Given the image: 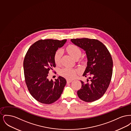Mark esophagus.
Wrapping results in <instances>:
<instances>
[{
    "instance_id": "1",
    "label": "esophagus",
    "mask_w": 131,
    "mask_h": 131,
    "mask_svg": "<svg viewBox=\"0 0 131 131\" xmlns=\"http://www.w3.org/2000/svg\"><path fill=\"white\" fill-rule=\"evenodd\" d=\"M72 81V80H67V83H71V82Z\"/></svg>"
}]
</instances>
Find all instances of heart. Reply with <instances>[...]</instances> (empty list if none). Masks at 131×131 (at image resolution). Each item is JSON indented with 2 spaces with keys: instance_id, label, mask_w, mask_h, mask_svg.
Segmentation results:
<instances>
[{
  "instance_id": "obj_1",
  "label": "heart",
  "mask_w": 131,
  "mask_h": 131,
  "mask_svg": "<svg viewBox=\"0 0 131 131\" xmlns=\"http://www.w3.org/2000/svg\"><path fill=\"white\" fill-rule=\"evenodd\" d=\"M67 50L69 53L75 59H78L82 54L81 49L74 45H69L67 48ZM62 54V50H58L55 52L53 58L54 62L56 65L60 64ZM78 73V71L77 69L69 67H65L61 69L59 72L60 75L68 79H73L75 78Z\"/></svg>"
}]
</instances>
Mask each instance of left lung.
Wrapping results in <instances>:
<instances>
[{"mask_svg":"<svg viewBox=\"0 0 131 131\" xmlns=\"http://www.w3.org/2000/svg\"><path fill=\"white\" fill-rule=\"evenodd\" d=\"M71 42L85 50L87 67L83 76L91 75L90 82L81 81V88L77 94L81 100L92 102L98 100L105 93L112 75V57L106 46L99 40L88 38L72 39Z\"/></svg>","mask_w":131,"mask_h":131,"instance_id":"obj_1","label":"left lung"}]
</instances>
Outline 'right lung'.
Returning a JSON list of instances; mask_svg holds the SVG:
<instances>
[{"mask_svg":"<svg viewBox=\"0 0 131 131\" xmlns=\"http://www.w3.org/2000/svg\"><path fill=\"white\" fill-rule=\"evenodd\" d=\"M67 40H40L34 43L27 50L24 61L25 81L32 96L40 103L50 104L58 100L66 84L61 76L56 81L48 78L50 70L56 65L54 55Z\"/></svg>","mask_w":131,"mask_h":131,"instance_id":"obj_1","label":"right lung"}]
</instances>
